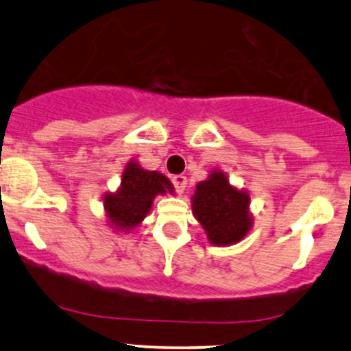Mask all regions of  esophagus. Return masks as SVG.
Returning a JSON list of instances; mask_svg holds the SVG:
<instances>
[{
	"label": "esophagus",
	"mask_w": 351,
	"mask_h": 351,
	"mask_svg": "<svg viewBox=\"0 0 351 351\" xmlns=\"http://www.w3.org/2000/svg\"><path fill=\"white\" fill-rule=\"evenodd\" d=\"M171 181H173V186H175V189H176V193H183L184 191V188H186V183H188V180H186V176H183V175H175L171 178Z\"/></svg>",
	"instance_id": "34e87169"
}]
</instances>
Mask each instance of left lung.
<instances>
[{"mask_svg":"<svg viewBox=\"0 0 351 351\" xmlns=\"http://www.w3.org/2000/svg\"><path fill=\"white\" fill-rule=\"evenodd\" d=\"M193 213L215 245L239 243L252 226L249 195L231 186L223 171L215 170L208 180L196 184Z\"/></svg>","mask_w":351,"mask_h":351,"instance_id":"8db88e82","label":"left lung"}]
</instances>
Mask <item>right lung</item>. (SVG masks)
<instances>
[{
    "mask_svg": "<svg viewBox=\"0 0 351 351\" xmlns=\"http://www.w3.org/2000/svg\"><path fill=\"white\" fill-rule=\"evenodd\" d=\"M173 193L171 181L158 171L143 170L136 162H130L122 175L119 191L104 196V206L110 226L119 231H130L150 213L156 195Z\"/></svg>",
    "mask_w": 351,
    "mask_h": 351,
    "instance_id": "add662e5",
    "label": "right lung"
}]
</instances>
